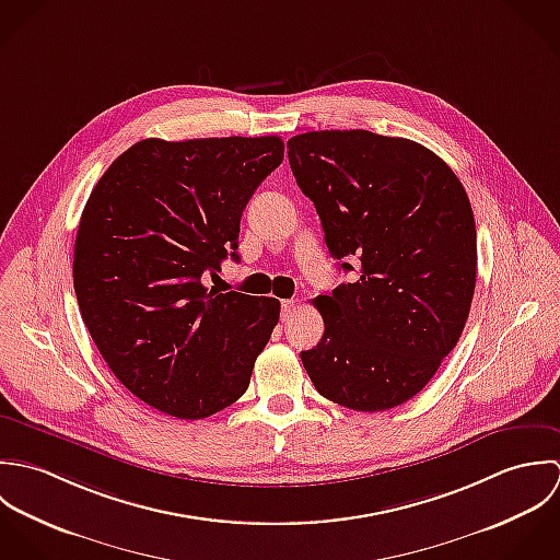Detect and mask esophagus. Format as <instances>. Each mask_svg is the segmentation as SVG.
<instances>
[{
  "instance_id": "esophagus-1",
  "label": "esophagus",
  "mask_w": 560,
  "mask_h": 560,
  "mask_svg": "<svg viewBox=\"0 0 560 560\" xmlns=\"http://www.w3.org/2000/svg\"><path fill=\"white\" fill-rule=\"evenodd\" d=\"M296 307H299V305H296V301H290V299H288V301H283V303H281V318H283V320L292 318V314L296 312Z\"/></svg>"
}]
</instances>
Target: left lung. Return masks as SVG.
Returning a JSON list of instances; mask_svg holds the SVG:
<instances>
[{
  "label": "left lung",
  "mask_w": 560,
  "mask_h": 560,
  "mask_svg": "<svg viewBox=\"0 0 560 560\" xmlns=\"http://www.w3.org/2000/svg\"><path fill=\"white\" fill-rule=\"evenodd\" d=\"M288 158L329 253L359 259L354 283L314 299L325 336L301 352L303 365L341 407L394 409L424 389L467 323L476 288L467 192L431 149L365 129L299 133Z\"/></svg>",
  "instance_id": "1"
}]
</instances>
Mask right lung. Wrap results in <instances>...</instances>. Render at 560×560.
Returning a JSON list of instances; mask_svg holds the SVG:
<instances>
[{
  "mask_svg": "<svg viewBox=\"0 0 560 560\" xmlns=\"http://www.w3.org/2000/svg\"><path fill=\"white\" fill-rule=\"evenodd\" d=\"M281 162L279 136L147 138L93 188L73 253L78 305L114 376L149 407L201 420L246 392L281 305L203 281L240 259L242 212Z\"/></svg>",
  "mask_w": 560,
  "mask_h": 560,
  "instance_id": "1",
  "label": "right lung"
}]
</instances>
